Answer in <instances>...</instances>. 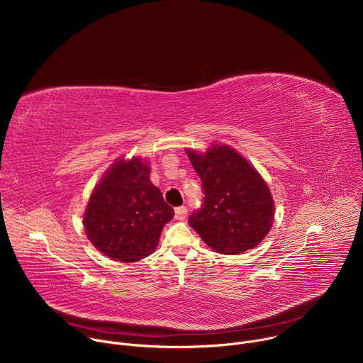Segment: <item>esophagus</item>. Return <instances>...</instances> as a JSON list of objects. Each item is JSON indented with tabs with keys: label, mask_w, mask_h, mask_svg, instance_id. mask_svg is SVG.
Masks as SVG:
<instances>
[{
	"label": "esophagus",
	"mask_w": 363,
	"mask_h": 363,
	"mask_svg": "<svg viewBox=\"0 0 363 363\" xmlns=\"http://www.w3.org/2000/svg\"><path fill=\"white\" fill-rule=\"evenodd\" d=\"M186 214H188V210H186V206H184V205L178 206V208H175V218L177 220H179V221L185 220Z\"/></svg>",
	"instance_id": "obj_1"
}]
</instances>
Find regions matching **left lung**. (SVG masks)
I'll list each match as a JSON object with an SVG mask.
<instances>
[{
  "label": "left lung",
  "mask_w": 363,
  "mask_h": 363,
  "mask_svg": "<svg viewBox=\"0 0 363 363\" xmlns=\"http://www.w3.org/2000/svg\"><path fill=\"white\" fill-rule=\"evenodd\" d=\"M186 153L205 194L202 208L188 224L216 252L241 254L257 247L274 223V201L266 181L228 145Z\"/></svg>",
  "instance_id": "8db88e82"
}]
</instances>
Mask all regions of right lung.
Listing matches in <instances>:
<instances>
[{
  "label": "right lung",
  "mask_w": 363,
  "mask_h": 363,
  "mask_svg": "<svg viewBox=\"0 0 363 363\" xmlns=\"http://www.w3.org/2000/svg\"><path fill=\"white\" fill-rule=\"evenodd\" d=\"M147 160L118 158L94 186L83 225L90 242L105 255L135 263L152 254L174 208L150 179Z\"/></svg>",
  "instance_id": "right-lung-1"
}]
</instances>
